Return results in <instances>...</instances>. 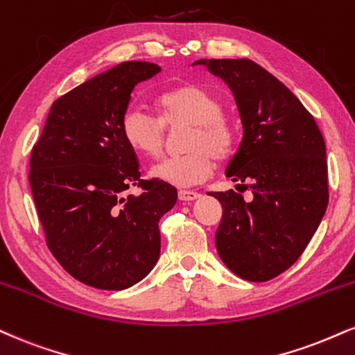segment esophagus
Returning <instances> with one entry per match:
<instances>
[{"label": "esophagus", "mask_w": 355, "mask_h": 355, "mask_svg": "<svg viewBox=\"0 0 355 355\" xmlns=\"http://www.w3.org/2000/svg\"><path fill=\"white\" fill-rule=\"evenodd\" d=\"M200 196L198 191H193V190H180L178 191V198L182 200V202H191V200H196Z\"/></svg>", "instance_id": "34e87169"}]
</instances>
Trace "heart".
I'll list each match as a JSON object with an SVG mask.
<instances>
[{
  "mask_svg": "<svg viewBox=\"0 0 355 355\" xmlns=\"http://www.w3.org/2000/svg\"><path fill=\"white\" fill-rule=\"evenodd\" d=\"M160 117L142 107H130L122 117V135L132 148L145 155H160L166 129L189 125L183 137L182 155L165 157L152 166L153 177L175 187H193L210 178L213 157L223 160L236 140L232 122L215 94L189 84L166 91L159 97Z\"/></svg>",
  "mask_w": 355,
  "mask_h": 355,
  "instance_id": "heart-1",
  "label": "heart"
}]
</instances>
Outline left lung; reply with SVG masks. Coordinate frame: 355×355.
Segmentation results:
<instances>
[{
  "instance_id": "left-lung-1",
  "label": "left lung",
  "mask_w": 355,
  "mask_h": 355,
  "mask_svg": "<svg viewBox=\"0 0 355 355\" xmlns=\"http://www.w3.org/2000/svg\"><path fill=\"white\" fill-rule=\"evenodd\" d=\"M230 85L243 139L226 175L236 190L210 191L223 207L216 250L234 275L253 283L300 259L329 203L324 137L313 114L275 76L250 59H200ZM251 189L250 202L242 189Z\"/></svg>"
}]
</instances>
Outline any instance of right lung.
<instances>
[{
	"instance_id": "obj_1",
	"label": "right lung",
	"mask_w": 355,
	"mask_h": 355,
	"mask_svg": "<svg viewBox=\"0 0 355 355\" xmlns=\"http://www.w3.org/2000/svg\"><path fill=\"white\" fill-rule=\"evenodd\" d=\"M160 72L122 62L54 101L29 159V185L46 245L80 283L119 291L150 272L160 254L159 221L177 190L144 180L122 135L130 94ZM130 186L139 197L127 196Z\"/></svg>"
}]
</instances>
